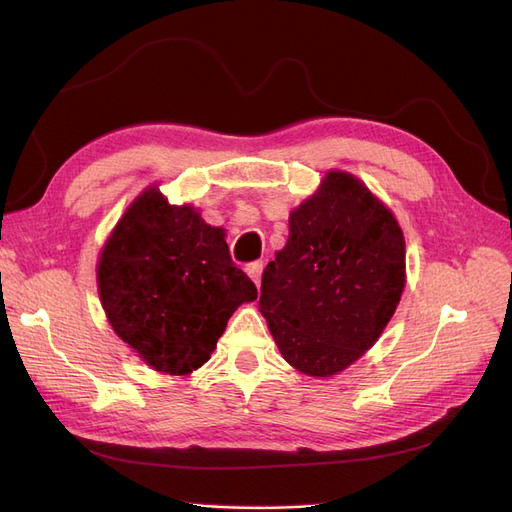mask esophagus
Wrapping results in <instances>:
<instances>
[{"mask_svg": "<svg viewBox=\"0 0 512 512\" xmlns=\"http://www.w3.org/2000/svg\"><path fill=\"white\" fill-rule=\"evenodd\" d=\"M262 269H265V265H262V262H252V265H247V275L252 277V282L256 284V286H260V277H262Z\"/></svg>", "mask_w": 512, "mask_h": 512, "instance_id": "1", "label": "esophagus"}]
</instances>
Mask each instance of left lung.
I'll list each match as a JSON object with an SVG mask.
<instances>
[{"instance_id": "8db88e82", "label": "left lung", "mask_w": 512, "mask_h": 512, "mask_svg": "<svg viewBox=\"0 0 512 512\" xmlns=\"http://www.w3.org/2000/svg\"><path fill=\"white\" fill-rule=\"evenodd\" d=\"M288 241L260 286V314L286 363L329 378L378 342L406 286L393 211L344 170L292 209Z\"/></svg>"}]
</instances>
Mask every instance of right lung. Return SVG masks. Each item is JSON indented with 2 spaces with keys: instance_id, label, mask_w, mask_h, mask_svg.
I'll list each match as a JSON object with an SVG mask.
<instances>
[{
  "instance_id": "add662e5",
  "label": "right lung",
  "mask_w": 512,
  "mask_h": 512,
  "mask_svg": "<svg viewBox=\"0 0 512 512\" xmlns=\"http://www.w3.org/2000/svg\"><path fill=\"white\" fill-rule=\"evenodd\" d=\"M224 237L149 185L106 239L96 267L104 314L151 369L188 376L203 367L235 309L256 301Z\"/></svg>"
}]
</instances>
